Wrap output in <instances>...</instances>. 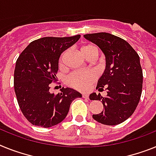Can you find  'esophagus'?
Masks as SVG:
<instances>
[{"label":"esophagus","instance_id":"esophagus-1","mask_svg":"<svg viewBox=\"0 0 156 156\" xmlns=\"http://www.w3.org/2000/svg\"><path fill=\"white\" fill-rule=\"evenodd\" d=\"M82 97H83V98H88L89 95L87 94H82Z\"/></svg>","mask_w":156,"mask_h":156}]
</instances>
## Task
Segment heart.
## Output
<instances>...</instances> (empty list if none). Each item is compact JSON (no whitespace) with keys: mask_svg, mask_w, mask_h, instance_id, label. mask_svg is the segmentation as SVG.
<instances>
[{"mask_svg":"<svg viewBox=\"0 0 156 156\" xmlns=\"http://www.w3.org/2000/svg\"><path fill=\"white\" fill-rule=\"evenodd\" d=\"M82 54L87 58L90 57H95L96 58L98 54V48L94 44H87L86 46L81 48ZM66 52H65L62 55V58L60 62L62 63L64 58L65 57ZM96 79V73L92 70H87V71H77L72 73L67 77L66 82L68 85L70 87L76 88L77 90L84 91L88 88V87L94 82Z\"/></svg>","mask_w":156,"mask_h":156,"instance_id":"1","label":"heart"}]
</instances>
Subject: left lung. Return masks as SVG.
I'll return each mask as SVG.
<instances>
[{"mask_svg":"<svg viewBox=\"0 0 156 156\" xmlns=\"http://www.w3.org/2000/svg\"><path fill=\"white\" fill-rule=\"evenodd\" d=\"M83 37L100 48L106 58V69L96 89L102 91L105 87L107 95L90 94L91 100L102 101L104 110L92 118L103 125L116 126L133 114L141 96L143 72L140 57L126 40L114 34L100 32Z\"/></svg>","mask_w":156,"mask_h":156,"instance_id":"left-lung-1","label":"left lung"}]
</instances>
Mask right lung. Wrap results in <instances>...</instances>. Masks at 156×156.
I'll list each match as a JSON object with an SVG mask.
<instances>
[{
    "mask_svg": "<svg viewBox=\"0 0 156 156\" xmlns=\"http://www.w3.org/2000/svg\"><path fill=\"white\" fill-rule=\"evenodd\" d=\"M80 38L44 37L30 42L19 56L14 71V89L23 114L33 126L49 128L62 122L76 98L82 94L62 88L55 94L50 84L57 80L61 54Z\"/></svg>",
    "mask_w": 156,
    "mask_h": 156,
    "instance_id": "right-lung-1",
    "label": "right lung"
}]
</instances>
